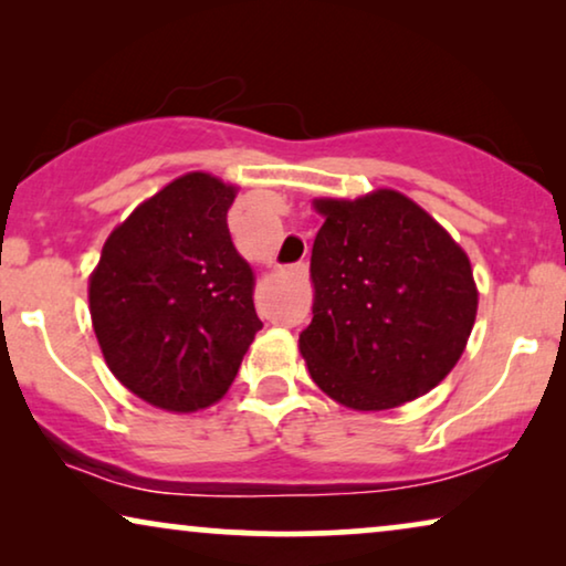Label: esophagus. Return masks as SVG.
I'll list each match as a JSON object with an SVG mask.
<instances>
[{
  "label": "esophagus",
  "instance_id": "34e87169",
  "mask_svg": "<svg viewBox=\"0 0 566 566\" xmlns=\"http://www.w3.org/2000/svg\"><path fill=\"white\" fill-rule=\"evenodd\" d=\"M301 268H306V265H301Z\"/></svg>",
  "mask_w": 566,
  "mask_h": 566
}]
</instances>
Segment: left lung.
<instances>
[{"label": "left lung", "mask_w": 566, "mask_h": 566, "mask_svg": "<svg viewBox=\"0 0 566 566\" xmlns=\"http://www.w3.org/2000/svg\"><path fill=\"white\" fill-rule=\"evenodd\" d=\"M314 208L324 216L312 250L314 319L298 337L314 384L358 412L436 389L476 319L467 252L397 190Z\"/></svg>", "instance_id": "obj_1"}]
</instances>
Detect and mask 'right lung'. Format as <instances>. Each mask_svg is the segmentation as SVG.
Here are the masks:
<instances>
[{
    "label": "right lung",
    "instance_id": "right-lung-1",
    "mask_svg": "<svg viewBox=\"0 0 566 566\" xmlns=\"http://www.w3.org/2000/svg\"><path fill=\"white\" fill-rule=\"evenodd\" d=\"M234 196L206 172L177 177L107 237L90 277L107 368L167 412L219 401L262 329L254 275L229 234Z\"/></svg>",
    "mask_w": 566,
    "mask_h": 566
}]
</instances>
